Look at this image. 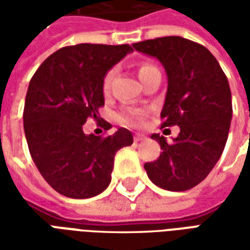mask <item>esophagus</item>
Instances as JSON below:
<instances>
[{
  "label": "esophagus",
  "mask_w": 250,
  "mask_h": 250,
  "mask_svg": "<svg viewBox=\"0 0 250 250\" xmlns=\"http://www.w3.org/2000/svg\"><path fill=\"white\" fill-rule=\"evenodd\" d=\"M147 138L143 134H135V136H134V141L135 142H143L146 141Z\"/></svg>",
  "instance_id": "esophagus-1"
}]
</instances>
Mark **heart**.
<instances>
[{"instance_id":"b5f03b06","label":"heart","mask_w":250,"mask_h":250,"mask_svg":"<svg viewBox=\"0 0 250 250\" xmlns=\"http://www.w3.org/2000/svg\"><path fill=\"white\" fill-rule=\"evenodd\" d=\"M154 69H157V68L154 65H151V64H143V65L139 66V68H138V76L141 79V82H143ZM111 79H112V72H108V73L105 75V77H104V89H108ZM120 120H122L123 123H125V125H139L142 122V115L139 114V112H136V111H125V114L120 116Z\"/></svg>"}]
</instances>
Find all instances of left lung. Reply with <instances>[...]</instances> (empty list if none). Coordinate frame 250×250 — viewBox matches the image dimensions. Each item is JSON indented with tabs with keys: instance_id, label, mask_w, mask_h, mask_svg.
I'll use <instances>...</instances> for the list:
<instances>
[{
	"instance_id": "left-lung-1",
	"label": "left lung",
	"mask_w": 250,
	"mask_h": 250,
	"mask_svg": "<svg viewBox=\"0 0 250 250\" xmlns=\"http://www.w3.org/2000/svg\"><path fill=\"white\" fill-rule=\"evenodd\" d=\"M155 57L167 75V92L161 118L163 127L179 125L167 143L152 134L163 151L145 170L152 184L170 191H185L202 182L218 162L230 128L231 93L228 77L204 45L179 36L132 44Z\"/></svg>"
}]
</instances>
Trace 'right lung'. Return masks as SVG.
Instances as JSON below:
<instances>
[{
  "label": "right lung",
  "mask_w": 250,
  "mask_h": 250,
  "mask_svg": "<svg viewBox=\"0 0 250 250\" xmlns=\"http://www.w3.org/2000/svg\"><path fill=\"white\" fill-rule=\"evenodd\" d=\"M132 52L127 44H77L59 49L32 77L25 98L24 131L33 162L57 193L91 198L108 188L115 154L132 145L120 127L112 135L84 134L104 105L107 72ZM105 130L111 125L103 122Z\"/></svg>",
  "instance_id": "add662e5"
}]
</instances>
